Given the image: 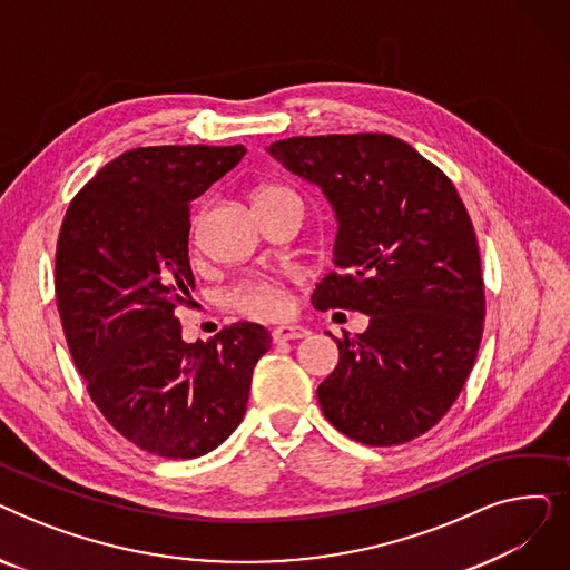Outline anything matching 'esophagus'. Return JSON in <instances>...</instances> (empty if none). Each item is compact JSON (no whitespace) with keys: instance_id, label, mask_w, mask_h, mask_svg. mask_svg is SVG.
Returning <instances> with one entry per match:
<instances>
[{"instance_id":"1","label":"esophagus","mask_w":570,"mask_h":570,"mask_svg":"<svg viewBox=\"0 0 570 570\" xmlns=\"http://www.w3.org/2000/svg\"><path fill=\"white\" fill-rule=\"evenodd\" d=\"M309 331L303 325H279L273 331V340L275 342H288V340H301V337H307Z\"/></svg>"}]
</instances>
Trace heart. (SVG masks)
Returning a JSON list of instances; mask_svg holds the SVG:
<instances>
[{
	"label": "heart",
	"mask_w": 570,
	"mask_h": 570,
	"mask_svg": "<svg viewBox=\"0 0 570 570\" xmlns=\"http://www.w3.org/2000/svg\"><path fill=\"white\" fill-rule=\"evenodd\" d=\"M286 191L282 187H263L258 189V196H267V194H279ZM230 305L243 312L247 316H263V318H277L282 314H286L288 309V295L286 288L279 279L273 277H256L249 279L245 284H239L233 293H230Z\"/></svg>",
	"instance_id": "obj_1"
}]
</instances>
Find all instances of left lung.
Instances as JSON below:
<instances>
[{"mask_svg": "<svg viewBox=\"0 0 570 570\" xmlns=\"http://www.w3.org/2000/svg\"><path fill=\"white\" fill-rule=\"evenodd\" d=\"M267 155L316 185L337 217V269L316 284L314 307L370 316L365 333L337 340L340 363L316 391L323 415L365 445L425 434L458 400L485 321L458 189L387 134L295 136Z\"/></svg>", "mask_w": 570, "mask_h": 570, "instance_id": "1", "label": "left lung"}]
</instances>
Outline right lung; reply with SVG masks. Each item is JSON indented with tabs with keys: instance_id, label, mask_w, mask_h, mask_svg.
Instances as JSON below:
<instances>
[{
	"instance_id": "1",
	"label": "right lung",
	"mask_w": 570,
	"mask_h": 570,
	"mask_svg": "<svg viewBox=\"0 0 570 570\" xmlns=\"http://www.w3.org/2000/svg\"><path fill=\"white\" fill-rule=\"evenodd\" d=\"M245 155V145L129 149L78 191L59 230L57 309L89 397L127 441L166 460L200 458L235 432L273 344L249 321L187 344L175 316L196 286L191 200Z\"/></svg>"
}]
</instances>
